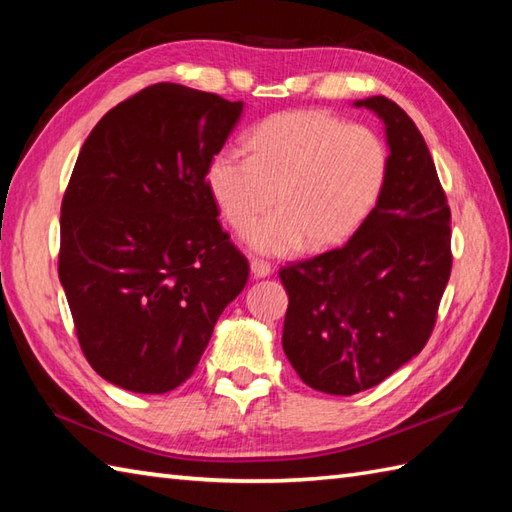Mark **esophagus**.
Here are the masks:
<instances>
[{"label":"esophagus","mask_w":512,"mask_h":512,"mask_svg":"<svg viewBox=\"0 0 512 512\" xmlns=\"http://www.w3.org/2000/svg\"><path fill=\"white\" fill-rule=\"evenodd\" d=\"M250 273L255 277H268L270 275V264L264 259H250Z\"/></svg>","instance_id":"esophagus-1"}]
</instances>
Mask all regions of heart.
<instances>
[{"instance_id":"obj_1","label":"heart","mask_w":512,"mask_h":512,"mask_svg":"<svg viewBox=\"0 0 512 512\" xmlns=\"http://www.w3.org/2000/svg\"><path fill=\"white\" fill-rule=\"evenodd\" d=\"M250 156L224 147L206 184L224 220L259 253L339 244L361 224L387 178L389 154L374 129L325 112H284L248 134Z\"/></svg>"}]
</instances>
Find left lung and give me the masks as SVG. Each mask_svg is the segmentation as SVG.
I'll list each match as a JSON object with an SVG mask.
<instances>
[{
    "instance_id": "1",
    "label": "left lung",
    "mask_w": 512,
    "mask_h": 512,
    "mask_svg": "<svg viewBox=\"0 0 512 512\" xmlns=\"http://www.w3.org/2000/svg\"><path fill=\"white\" fill-rule=\"evenodd\" d=\"M385 123L383 191L343 246L279 268L284 352L303 383L352 396L383 383L436 328L451 277V209L411 118L385 96L356 101Z\"/></svg>"
}]
</instances>
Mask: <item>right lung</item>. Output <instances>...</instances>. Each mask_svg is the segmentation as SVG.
Segmentation results:
<instances>
[{
    "instance_id": "right-lung-1",
    "label": "right lung",
    "mask_w": 512,
    "mask_h": 512,
    "mask_svg": "<svg viewBox=\"0 0 512 512\" xmlns=\"http://www.w3.org/2000/svg\"><path fill=\"white\" fill-rule=\"evenodd\" d=\"M239 114L242 101L156 83L112 107L76 158L59 279L83 356L134 394L182 385L248 281L206 184Z\"/></svg>"
}]
</instances>
